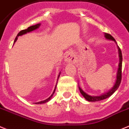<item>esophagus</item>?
I'll list each match as a JSON object with an SVG mask.
<instances>
[{"mask_svg": "<svg viewBox=\"0 0 129 129\" xmlns=\"http://www.w3.org/2000/svg\"><path fill=\"white\" fill-rule=\"evenodd\" d=\"M75 61V56L72 53H69L65 57V62L72 63Z\"/></svg>", "mask_w": 129, "mask_h": 129, "instance_id": "34e87169", "label": "esophagus"}]
</instances>
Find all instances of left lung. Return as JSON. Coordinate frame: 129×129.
I'll return each mask as SVG.
<instances>
[{
	"label": "left lung",
	"mask_w": 129,
	"mask_h": 129,
	"mask_svg": "<svg viewBox=\"0 0 129 129\" xmlns=\"http://www.w3.org/2000/svg\"><path fill=\"white\" fill-rule=\"evenodd\" d=\"M104 36H105V38L107 40H112V41L115 42L116 43V41H115V40L114 38V37H113L112 35H110V34L104 33ZM116 44H117V43H116ZM117 48H118L119 57V68L117 72V79H116V81H115V84H114V87H113L112 89H110L109 90L108 92H106V93H103V94H101V95H99V96H91V95L87 94L86 93H85L84 91L81 89V87L78 86L79 87V89H80L81 94H82L83 97L86 99L87 101H89V102H96V101H102V100H104V99H107V98L110 97L111 95H112V94H114V92L118 89L120 83H121V70L123 58H122L121 51L120 48H119V46H117Z\"/></svg>",
	"instance_id": "left-lung-1"
}]
</instances>
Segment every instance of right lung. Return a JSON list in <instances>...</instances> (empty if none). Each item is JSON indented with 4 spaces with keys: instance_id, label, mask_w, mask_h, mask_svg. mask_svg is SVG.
<instances>
[{
    "instance_id": "add662e5",
    "label": "right lung",
    "mask_w": 129,
    "mask_h": 129,
    "mask_svg": "<svg viewBox=\"0 0 129 129\" xmlns=\"http://www.w3.org/2000/svg\"><path fill=\"white\" fill-rule=\"evenodd\" d=\"M40 26V23H38V24H36V25H33V26H30V27H28V28H27V29H25V30H21L19 33L17 34V36H16V38H15V40H14V42H16V40H17V37L19 36H22V35H25V34H27V33H30V32L31 31H33V30H36V29H37L38 28H39V27ZM60 72L59 73V76H58V78H57V80H58V79H59V76H60ZM56 87H57V85H55V89H54L53 92L52 94H51V96H49L48 99H46V100H44V101H40V102H36L35 104H44V103H46V102H48V101H49L50 100H51V97L53 96V95L54 93H55V89H56Z\"/></svg>"
}]
</instances>
